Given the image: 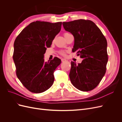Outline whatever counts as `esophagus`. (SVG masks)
I'll return each mask as SVG.
<instances>
[{"instance_id":"esophagus-1","label":"esophagus","mask_w":122,"mask_h":122,"mask_svg":"<svg viewBox=\"0 0 122 122\" xmlns=\"http://www.w3.org/2000/svg\"><path fill=\"white\" fill-rule=\"evenodd\" d=\"M61 61L62 62H65V61H67V60H66V59H64V58H61Z\"/></svg>"}]
</instances>
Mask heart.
Segmentation results:
<instances>
[{
    "label": "heart",
    "instance_id": "b5f03b06",
    "mask_svg": "<svg viewBox=\"0 0 122 122\" xmlns=\"http://www.w3.org/2000/svg\"><path fill=\"white\" fill-rule=\"evenodd\" d=\"M68 34H70L69 33H68V32H65V34H64V36L68 35ZM60 53H61V54L62 55H65V54H66V52H65V51H61V52H60Z\"/></svg>",
    "mask_w": 122,
    "mask_h": 122
}]
</instances>
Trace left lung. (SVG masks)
Listing matches in <instances>:
<instances>
[{
    "mask_svg": "<svg viewBox=\"0 0 122 122\" xmlns=\"http://www.w3.org/2000/svg\"><path fill=\"white\" fill-rule=\"evenodd\" d=\"M64 28L74 37L72 52L83 58L81 63L71 61L69 77L72 84L84 92L93 90L104 76L108 61L107 43L93 21L79 19L64 22Z\"/></svg>",
    "mask_w": 122,
    "mask_h": 122,
    "instance_id": "left-lung-1",
    "label": "left lung"
}]
</instances>
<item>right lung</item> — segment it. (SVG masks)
I'll list each match as a JSON object with an SVG mask.
<instances>
[{"label":"right lung","mask_w":122,"mask_h":122,"mask_svg":"<svg viewBox=\"0 0 122 122\" xmlns=\"http://www.w3.org/2000/svg\"><path fill=\"white\" fill-rule=\"evenodd\" d=\"M61 22H33L22 30L15 41L13 57L17 76L32 93H42L53 83L54 70L61 64V60L55 57L45 62L44 54L61 31Z\"/></svg>","instance_id":"right-lung-1"}]
</instances>
